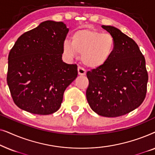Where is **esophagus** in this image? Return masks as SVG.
Listing matches in <instances>:
<instances>
[{
	"instance_id": "34e87169",
	"label": "esophagus",
	"mask_w": 155,
	"mask_h": 155,
	"mask_svg": "<svg viewBox=\"0 0 155 155\" xmlns=\"http://www.w3.org/2000/svg\"><path fill=\"white\" fill-rule=\"evenodd\" d=\"M78 75H85V74H86L85 70H84V68H82L80 66H78Z\"/></svg>"
}]
</instances>
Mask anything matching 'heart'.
<instances>
[{
    "mask_svg": "<svg viewBox=\"0 0 155 155\" xmlns=\"http://www.w3.org/2000/svg\"><path fill=\"white\" fill-rule=\"evenodd\" d=\"M116 42L113 36L108 33L91 29H81L72 35V41L65 40L63 43L64 54L70 59L78 54H81L83 64L90 68H99L109 61Z\"/></svg>",
    "mask_w": 155,
    "mask_h": 155,
    "instance_id": "1",
    "label": "heart"
}]
</instances>
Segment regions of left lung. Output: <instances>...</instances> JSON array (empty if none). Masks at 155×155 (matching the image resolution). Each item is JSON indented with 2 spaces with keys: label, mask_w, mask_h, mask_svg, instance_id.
I'll list each match as a JSON object with an SVG mask.
<instances>
[{
  "label": "left lung",
  "mask_w": 155,
  "mask_h": 155,
  "mask_svg": "<svg viewBox=\"0 0 155 155\" xmlns=\"http://www.w3.org/2000/svg\"><path fill=\"white\" fill-rule=\"evenodd\" d=\"M115 39L109 61L87 73V100L99 116L117 117L130 113L143 102L148 75L145 57L133 39L112 26H101Z\"/></svg>",
  "instance_id": "obj_1"
}]
</instances>
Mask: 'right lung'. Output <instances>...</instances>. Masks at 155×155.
<instances>
[{"label":"right lung","instance_id":"1","mask_svg":"<svg viewBox=\"0 0 155 155\" xmlns=\"http://www.w3.org/2000/svg\"><path fill=\"white\" fill-rule=\"evenodd\" d=\"M68 31L63 22L47 20L15 43L8 56L7 82L20 109L48 115L61 107L65 89L78 75L77 65L62 60Z\"/></svg>","mask_w":155,"mask_h":155}]
</instances>
